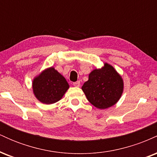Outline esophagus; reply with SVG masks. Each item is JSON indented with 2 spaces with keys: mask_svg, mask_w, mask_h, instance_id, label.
<instances>
[{
  "mask_svg": "<svg viewBox=\"0 0 157 157\" xmlns=\"http://www.w3.org/2000/svg\"><path fill=\"white\" fill-rule=\"evenodd\" d=\"M73 85L75 86V87H80V81H77V82H73Z\"/></svg>",
  "mask_w": 157,
  "mask_h": 157,
  "instance_id": "34e87169",
  "label": "esophagus"
}]
</instances>
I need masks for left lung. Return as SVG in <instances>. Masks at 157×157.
<instances>
[{
  "instance_id": "1",
  "label": "left lung",
  "mask_w": 157,
  "mask_h": 157,
  "mask_svg": "<svg viewBox=\"0 0 157 157\" xmlns=\"http://www.w3.org/2000/svg\"><path fill=\"white\" fill-rule=\"evenodd\" d=\"M124 89L122 77L111 65L104 63L89 75V80L82 86L88 100L99 109L111 107L119 101Z\"/></svg>"
}]
</instances>
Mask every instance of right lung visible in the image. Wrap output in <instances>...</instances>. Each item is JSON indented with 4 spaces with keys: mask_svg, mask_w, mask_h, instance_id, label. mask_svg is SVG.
I'll return each mask as SVG.
<instances>
[{
    "mask_svg": "<svg viewBox=\"0 0 157 157\" xmlns=\"http://www.w3.org/2000/svg\"><path fill=\"white\" fill-rule=\"evenodd\" d=\"M69 88L65 77L54 67L46 68L32 81L35 96L42 103L49 105L61 100Z\"/></svg>",
    "mask_w": 157,
    "mask_h": 157,
    "instance_id": "add662e5",
    "label": "right lung"
}]
</instances>
